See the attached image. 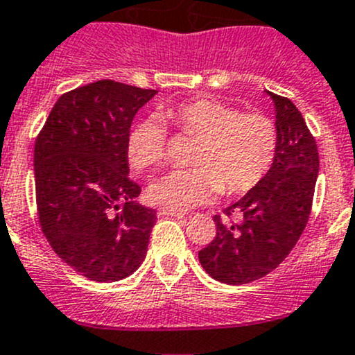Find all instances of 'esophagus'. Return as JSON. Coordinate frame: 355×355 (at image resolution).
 Segmentation results:
<instances>
[{"label": "esophagus", "instance_id": "obj_1", "mask_svg": "<svg viewBox=\"0 0 355 355\" xmlns=\"http://www.w3.org/2000/svg\"><path fill=\"white\" fill-rule=\"evenodd\" d=\"M157 216H175V218H182V216H184V213H182V211L168 209V207H159V209H157Z\"/></svg>", "mask_w": 355, "mask_h": 355}]
</instances>
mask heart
I'll use <instances>...</instances> for the list:
<instances>
[{
    "label": "heart",
    "instance_id": "heart-1",
    "mask_svg": "<svg viewBox=\"0 0 355 355\" xmlns=\"http://www.w3.org/2000/svg\"><path fill=\"white\" fill-rule=\"evenodd\" d=\"M159 116L178 134L198 137L187 170H175L153 182L149 199L168 209L184 211L220 192L241 196L270 173L278 151V128L261 111H239L214 98H192L161 110ZM130 166L137 171L166 159V128L155 120L139 121L125 142Z\"/></svg>",
    "mask_w": 355,
    "mask_h": 355
}]
</instances>
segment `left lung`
Masks as SVG:
<instances>
[{"label":"left lung","mask_w":355,"mask_h":355,"mask_svg":"<svg viewBox=\"0 0 355 355\" xmlns=\"http://www.w3.org/2000/svg\"><path fill=\"white\" fill-rule=\"evenodd\" d=\"M277 108L278 151L270 173L241 200L214 214L216 235L199 250L214 280L244 285L266 277L297 244L309 220L320 155L302 113L284 96L268 92Z\"/></svg>","instance_id":"8db88e82"}]
</instances>
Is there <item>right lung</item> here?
I'll use <instances>...</instances> for the list:
<instances>
[{
    "label": "right lung",
    "instance_id": "right-lung-1",
    "mask_svg": "<svg viewBox=\"0 0 355 355\" xmlns=\"http://www.w3.org/2000/svg\"><path fill=\"white\" fill-rule=\"evenodd\" d=\"M92 82L60 96L34 144L37 218L56 254L94 282L134 273L148 252L156 211L134 199L125 142L135 113L156 94Z\"/></svg>",
    "mask_w": 355,
    "mask_h": 355
}]
</instances>
